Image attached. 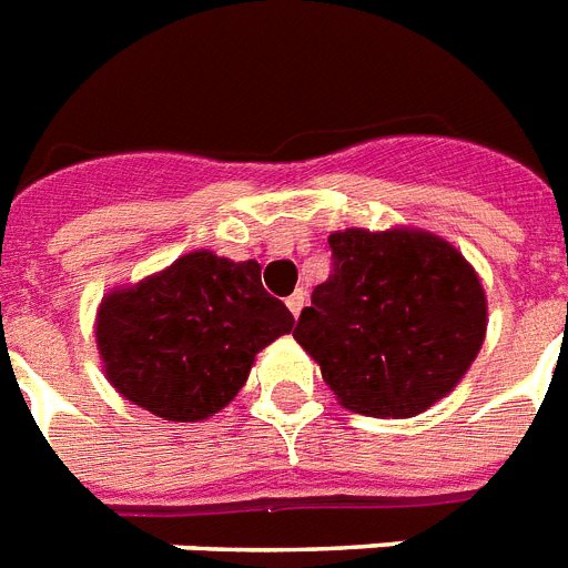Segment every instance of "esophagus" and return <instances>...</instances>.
<instances>
[{
  "mask_svg": "<svg viewBox=\"0 0 568 568\" xmlns=\"http://www.w3.org/2000/svg\"><path fill=\"white\" fill-rule=\"evenodd\" d=\"M304 302H307V293H304V290H295L293 295H287L290 313H293V316H298V313H302V307H304Z\"/></svg>",
  "mask_w": 568,
  "mask_h": 568,
  "instance_id": "1",
  "label": "esophagus"
}]
</instances>
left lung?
<instances>
[{"label":"left lung","instance_id":"8db88e82","mask_svg":"<svg viewBox=\"0 0 568 568\" xmlns=\"http://www.w3.org/2000/svg\"><path fill=\"white\" fill-rule=\"evenodd\" d=\"M331 275L295 342L345 409L412 418L453 392L485 342V290L447 241L412 229L327 237Z\"/></svg>","mask_w":568,"mask_h":568}]
</instances>
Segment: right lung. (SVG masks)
<instances>
[{"label": "right lung", "mask_w": 568, "mask_h": 568, "mask_svg": "<svg viewBox=\"0 0 568 568\" xmlns=\"http://www.w3.org/2000/svg\"><path fill=\"white\" fill-rule=\"evenodd\" d=\"M255 261L189 252L98 311V351L126 400L165 420H203L232 400L255 354L293 331Z\"/></svg>", "instance_id": "obj_1"}]
</instances>
